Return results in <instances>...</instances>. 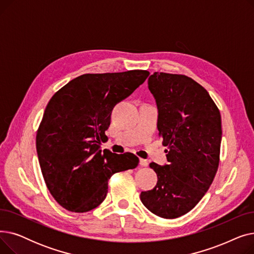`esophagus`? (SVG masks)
I'll use <instances>...</instances> for the list:
<instances>
[{"mask_svg":"<svg viewBox=\"0 0 254 254\" xmlns=\"http://www.w3.org/2000/svg\"><path fill=\"white\" fill-rule=\"evenodd\" d=\"M148 165V162L146 161V159H144V158H140V166H142V167H146Z\"/></svg>","mask_w":254,"mask_h":254,"instance_id":"34e87169","label":"esophagus"}]
</instances>
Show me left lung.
<instances>
[{
  "label": "left lung",
  "mask_w": 254,
  "mask_h": 254,
  "mask_svg": "<svg viewBox=\"0 0 254 254\" xmlns=\"http://www.w3.org/2000/svg\"><path fill=\"white\" fill-rule=\"evenodd\" d=\"M148 88L156 103L168 164L149 165L157 183L140 198L153 214L177 218L201 201L215 177L221 116L208 91L188 76L155 72L148 78Z\"/></svg>",
  "instance_id": "1"
}]
</instances>
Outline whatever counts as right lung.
Returning <instances> with one entry per match:
<instances>
[{
	"label": "right lung",
	"instance_id": "1",
	"mask_svg": "<svg viewBox=\"0 0 254 254\" xmlns=\"http://www.w3.org/2000/svg\"><path fill=\"white\" fill-rule=\"evenodd\" d=\"M149 72L84 74L55 93L36 137L42 174L52 196L64 209L83 213L97 208L108 192V180L135 169L132 153L102 150L101 139L114 106L144 83Z\"/></svg>",
	"mask_w": 254,
	"mask_h": 254
}]
</instances>
